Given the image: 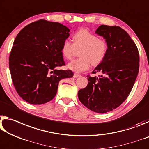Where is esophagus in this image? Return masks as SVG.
<instances>
[{"label":"esophagus","mask_w":149,"mask_h":149,"mask_svg":"<svg viewBox=\"0 0 149 149\" xmlns=\"http://www.w3.org/2000/svg\"><path fill=\"white\" fill-rule=\"evenodd\" d=\"M73 77H74V78H78V77H81V75H80L79 74H77V73H74V75H73Z\"/></svg>","instance_id":"esophagus-1"}]
</instances>
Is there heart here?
Returning <instances> with one entry per match:
<instances>
[{"mask_svg":"<svg viewBox=\"0 0 149 149\" xmlns=\"http://www.w3.org/2000/svg\"><path fill=\"white\" fill-rule=\"evenodd\" d=\"M79 51V58L72 60L68 64V68L76 72L86 70L91 65H100L108 52V45L104 39L98 38L87 30H80L73 36V42L66 39L61 46V53L66 59H71Z\"/></svg>","mask_w":149,"mask_h":149,"instance_id":"1","label":"heart"}]
</instances>
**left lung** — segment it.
<instances>
[{
    "label": "left lung",
    "instance_id": "1",
    "mask_svg": "<svg viewBox=\"0 0 149 149\" xmlns=\"http://www.w3.org/2000/svg\"><path fill=\"white\" fill-rule=\"evenodd\" d=\"M96 33L106 39L108 52L92 72L102 74L88 75L87 86L80 90L78 96L89 109L104 113L118 108L130 95L139 69V55L135 43L120 27L102 25Z\"/></svg>",
    "mask_w": 149,
    "mask_h": 149
}]
</instances>
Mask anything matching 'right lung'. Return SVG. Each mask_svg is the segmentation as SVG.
Listing matches in <instances>:
<instances>
[{
	"label": "right lung",
	"mask_w": 149,
	"mask_h": 149,
	"mask_svg": "<svg viewBox=\"0 0 149 149\" xmlns=\"http://www.w3.org/2000/svg\"><path fill=\"white\" fill-rule=\"evenodd\" d=\"M69 31L61 24L40 19L24 27L16 37L9 69L16 92L29 104L52 100L60 80L73 77L72 70L55 69L65 65L61 46Z\"/></svg>",
	"instance_id": "right-lung-1"
}]
</instances>
